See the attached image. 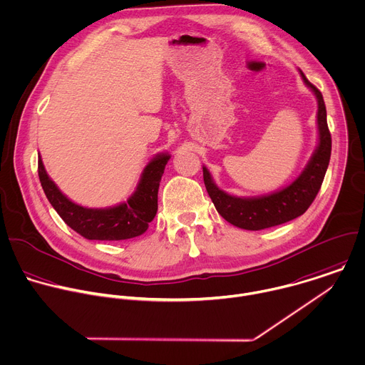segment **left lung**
Listing matches in <instances>:
<instances>
[{
  "mask_svg": "<svg viewBox=\"0 0 365 365\" xmlns=\"http://www.w3.org/2000/svg\"><path fill=\"white\" fill-rule=\"evenodd\" d=\"M299 74L304 84L311 88L317 97L318 147L294 182L277 192L262 197H235L220 190L212 181L210 171L202 167L204 184L217 211L224 220L238 228L258 231L302 215L312 204L324 181L331 157V134L327 125V110L319 90L305 78L302 71H299Z\"/></svg>",
  "mask_w": 365,
  "mask_h": 365,
  "instance_id": "obj_1",
  "label": "left lung"
}]
</instances>
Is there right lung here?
<instances>
[{
    "instance_id": "obj_1",
    "label": "right lung",
    "mask_w": 365,
    "mask_h": 365,
    "mask_svg": "<svg viewBox=\"0 0 365 365\" xmlns=\"http://www.w3.org/2000/svg\"><path fill=\"white\" fill-rule=\"evenodd\" d=\"M170 154L155 155L144 168L135 192L127 200L108 208H87L67 198L48 177L38 157V177L43 190L68 227L87 240L120 241L138 237L148 228L158 210V188Z\"/></svg>"
}]
</instances>
